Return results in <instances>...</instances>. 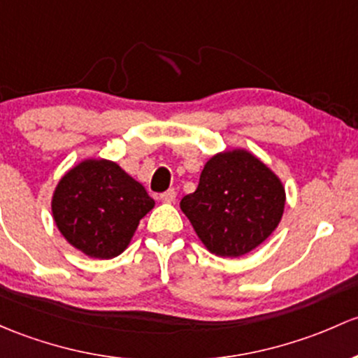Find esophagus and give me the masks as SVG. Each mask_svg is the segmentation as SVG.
<instances>
[{"mask_svg": "<svg viewBox=\"0 0 358 358\" xmlns=\"http://www.w3.org/2000/svg\"><path fill=\"white\" fill-rule=\"evenodd\" d=\"M159 199L163 202H175V199H176V192H175V189H169V190H166V192H163V194L159 195Z\"/></svg>", "mask_w": 358, "mask_h": 358, "instance_id": "1", "label": "esophagus"}]
</instances>
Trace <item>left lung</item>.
<instances>
[{"mask_svg": "<svg viewBox=\"0 0 358 358\" xmlns=\"http://www.w3.org/2000/svg\"><path fill=\"white\" fill-rule=\"evenodd\" d=\"M209 252L240 257L261 245L283 216L285 189L262 161L242 149L213 156L194 194L180 202Z\"/></svg>", "mask_w": 358, "mask_h": 358, "instance_id": "8db88e82", "label": "left lung"}]
</instances>
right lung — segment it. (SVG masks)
I'll list each match as a JSON object with an SVG mask.
<instances>
[{
  "label": "right lung",
  "instance_id": "add662e5",
  "mask_svg": "<svg viewBox=\"0 0 358 358\" xmlns=\"http://www.w3.org/2000/svg\"><path fill=\"white\" fill-rule=\"evenodd\" d=\"M154 208L144 187L113 161L87 159L56 187L51 209L62 235L89 257L113 259Z\"/></svg>",
  "mask_w": 358,
  "mask_h": 358
}]
</instances>
